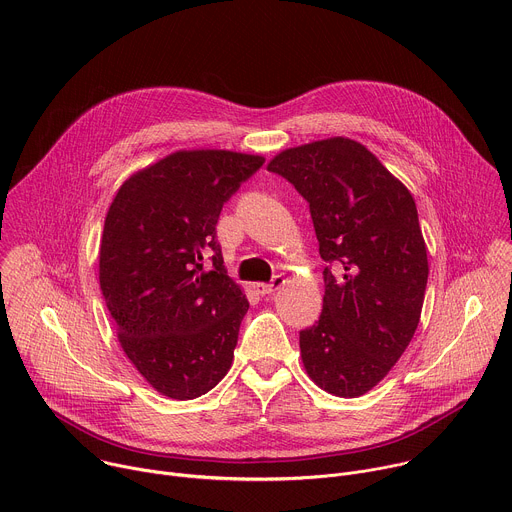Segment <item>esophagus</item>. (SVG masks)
<instances>
[{
    "label": "esophagus",
    "instance_id": "34e87169",
    "mask_svg": "<svg viewBox=\"0 0 512 512\" xmlns=\"http://www.w3.org/2000/svg\"><path fill=\"white\" fill-rule=\"evenodd\" d=\"M283 283H285L283 275H275V277L271 279V283H255L253 287H255V291H257L259 296H269V294H273V291H277Z\"/></svg>",
    "mask_w": 512,
    "mask_h": 512
}]
</instances>
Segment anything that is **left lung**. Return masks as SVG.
<instances>
[{
	"label": "left lung",
	"instance_id": "1",
	"mask_svg": "<svg viewBox=\"0 0 512 512\" xmlns=\"http://www.w3.org/2000/svg\"><path fill=\"white\" fill-rule=\"evenodd\" d=\"M310 202L324 269L318 324L300 332L308 377L354 399L409 346L423 308L427 247L407 186L350 137L279 152L267 164Z\"/></svg>",
	"mask_w": 512,
	"mask_h": 512
}]
</instances>
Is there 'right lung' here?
<instances>
[{
    "mask_svg": "<svg viewBox=\"0 0 512 512\" xmlns=\"http://www.w3.org/2000/svg\"><path fill=\"white\" fill-rule=\"evenodd\" d=\"M263 162L231 150H178L133 172L107 210L103 298L125 356L164 397L196 399L231 369L249 302L227 275L214 227ZM208 248L212 270L201 267Z\"/></svg>",
    "mask_w": 512,
    "mask_h": 512,
    "instance_id": "obj_1",
    "label": "right lung"
}]
</instances>
